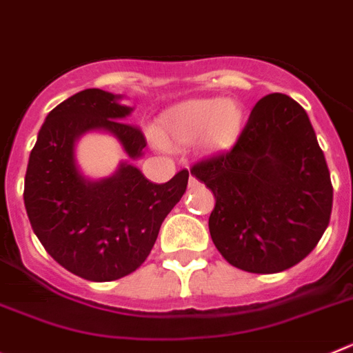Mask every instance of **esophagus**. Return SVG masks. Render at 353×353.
<instances>
[{"mask_svg":"<svg viewBox=\"0 0 353 353\" xmlns=\"http://www.w3.org/2000/svg\"><path fill=\"white\" fill-rule=\"evenodd\" d=\"M198 185H199L198 180L194 179V176H190V179H189V187H190V189H196V187H198Z\"/></svg>","mask_w":353,"mask_h":353,"instance_id":"esophagus-1","label":"esophagus"}]
</instances>
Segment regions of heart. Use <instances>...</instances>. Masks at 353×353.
Masks as SVG:
<instances>
[{
  "label": "heart",
  "mask_w": 353,
  "mask_h": 353,
  "mask_svg": "<svg viewBox=\"0 0 353 353\" xmlns=\"http://www.w3.org/2000/svg\"><path fill=\"white\" fill-rule=\"evenodd\" d=\"M247 112L236 99L196 98L176 103L161 113L155 138L166 147H185L199 140L206 154H222L238 143Z\"/></svg>",
  "instance_id": "b5f03b06"
}]
</instances>
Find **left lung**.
<instances>
[{"instance_id":"1","label":"left lung","mask_w":353,"mask_h":353,"mask_svg":"<svg viewBox=\"0 0 353 353\" xmlns=\"http://www.w3.org/2000/svg\"><path fill=\"white\" fill-rule=\"evenodd\" d=\"M190 173L215 196L208 228L216 250L248 273H280L301 263L329 225L332 185L324 152L299 103L259 99L231 152Z\"/></svg>"}]
</instances>
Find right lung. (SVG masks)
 <instances>
[{
    "mask_svg": "<svg viewBox=\"0 0 353 353\" xmlns=\"http://www.w3.org/2000/svg\"><path fill=\"white\" fill-rule=\"evenodd\" d=\"M121 94L80 90L45 119L29 155L24 205L34 234L50 257L90 282H112L145 263L163 221L187 189L189 171L166 183H152L129 161L106 179H87L75 145L90 131H105L128 159H140L147 145L128 124L131 106Z\"/></svg>",
    "mask_w": 353,
    "mask_h": 353,
    "instance_id": "1",
    "label": "right lung"
}]
</instances>
